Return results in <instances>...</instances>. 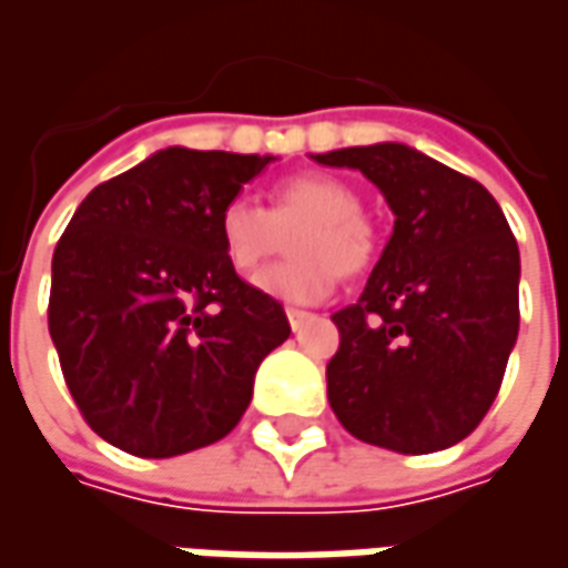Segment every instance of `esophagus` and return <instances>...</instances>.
<instances>
[{"label": "esophagus", "mask_w": 568, "mask_h": 568, "mask_svg": "<svg viewBox=\"0 0 568 568\" xmlns=\"http://www.w3.org/2000/svg\"><path fill=\"white\" fill-rule=\"evenodd\" d=\"M285 316H288V325H292V332H301V328H304V325H307V322H310L307 310L288 307V310H285Z\"/></svg>", "instance_id": "esophagus-1"}]
</instances>
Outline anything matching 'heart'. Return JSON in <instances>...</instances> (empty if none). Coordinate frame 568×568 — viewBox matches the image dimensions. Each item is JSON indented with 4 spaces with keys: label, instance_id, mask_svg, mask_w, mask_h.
Here are the masks:
<instances>
[{
    "label": "heart",
    "instance_id": "obj_1",
    "mask_svg": "<svg viewBox=\"0 0 568 568\" xmlns=\"http://www.w3.org/2000/svg\"><path fill=\"white\" fill-rule=\"evenodd\" d=\"M362 210V194L344 179L297 173L271 187L267 210L246 197L227 200L219 212V240L227 264L252 273L280 248L283 234L301 226L288 243L295 261L267 267L255 285L285 304H316L332 295L337 273L356 276L374 261L377 236Z\"/></svg>",
    "mask_w": 568,
    "mask_h": 568
}]
</instances>
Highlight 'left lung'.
I'll list each match as a JSON object with an SVG mask.
<instances>
[{
  "mask_svg": "<svg viewBox=\"0 0 568 568\" xmlns=\"http://www.w3.org/2000/svg\"><path fill=\"white\" fill-rule=\"evenodd\" d=\"M313 161L358 170L395 215L365 292L332 316V410L349 435L386 450L459 444L496 402L520 328V252L505 212L480 182L405 142Z\"/></svg>",
  "mask_w": 568,
  "mask_h": 568,
  "instance_id": "1",
  "label": "left lung"
}]
</instances>
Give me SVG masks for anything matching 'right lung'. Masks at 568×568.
Wrapping results in <instances>:
<instances>
[{
    "instance_id": "1",
    "label": "right lung",
    "mask_w": 568,
    "mask_h": 568,
    "mask_svg": "<svg viewBox=\"0 0 568 568\" xmlns=\"http://www.w3.org/2000/svg\"><path fill=\"white\" fill-rule=\"evenodd\" d=\"M273 154L154 151L81 200L51 261L48 328L88 426L166 459L224 438L288 341L280 301L224 258L219 212Z\"/></svg>"
}]
</instances>
